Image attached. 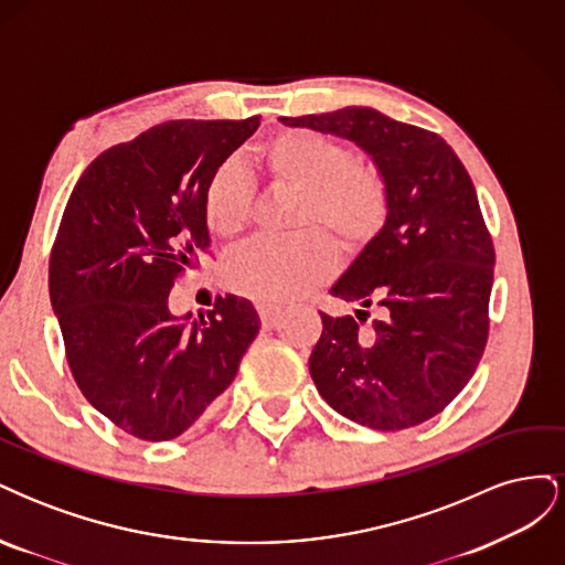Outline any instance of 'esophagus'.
I'll list each match as a JSON object with an SVG mask.
<instances>
[{
    "instance_id": "34e87169",
    "label": "esophagus",
    "mask_w": 565,
    "mask_h": 565,
    "mask_svg": "<svg viewBox=\"0 0 565 565\" xmlns=\"http://www.w3.org/2000/svg\"><path fill=\"white\" fill-rule=\"evenodd\" d=\"M259 318H262L264 328H276L282 313L278 309H270V306H259Z\"/></svg>"
}]
</instances>
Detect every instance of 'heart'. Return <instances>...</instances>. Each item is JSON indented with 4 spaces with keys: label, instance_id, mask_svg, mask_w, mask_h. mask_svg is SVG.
<instances>
[{
    "label": "heart",
    "instance_id": "heart-1",
    "mask_svg": "<svg viewBox=\"0 0 565 565\" xmlns=\"http://www.w3.org/2000/svg\"><path fill=\"white\" fill-rule=\"evenodd\" d=\"M259 162L273 183L301 193L295 228L287 241H254L224 262V280L235 295L264 306H285L303 297L334 270L337 249H358L380 233L388 212V191L377 169L353 160L351 150L328 136L285 129L262 146ZM254 185L233 167H221L204 188L202 216L216 237H235L252 216Z\"/></svg>",
    "mask_w": 565,
    "mask_h": 565
}]
</instances>
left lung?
Here are the masks:
<instances>
[{
    "label": "left lung",
    "mask_w": 565,
    "mask_h": 565,
    "mask_svg": "<svg viewBox=\"0 0 565 565\" xmlns=\"http://www.w3.org/2000/svg\"><path fill=\"white\" fill-rule=\"evenodd\" d=\"M280 122L353 141L388 191L382 231L330 289L358 303L355 318L320 313L309 358L318 393L370 429L431 419L471 380L490 324L494 249L465 164L438 134L372 108ZM370 305L381 316L361 331L356 320Z\"/></svg>",
    "instance_id": "8db88e82"
}]
</instances>
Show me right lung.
<instances>
[{
  "label": "right lung",
  "instance_id": "add662e5",
  "mask_svg": "<svg viewBox=\"0 0 565 565\" xmlns=\"http://www.w3.org/2000/svg\"><path fill=\"white\" fill-rule=\"evenodd\" d=\"M259 127L172 119L84 169L49 259V297L67 365L100 415L141 440H172L235 380L259 332L252 301L218 297L174 316L169 292L210 254L202 198Z\"/></svg>",
  "mask_w": 565,
  "mask_h": 565
}]
</instances>
